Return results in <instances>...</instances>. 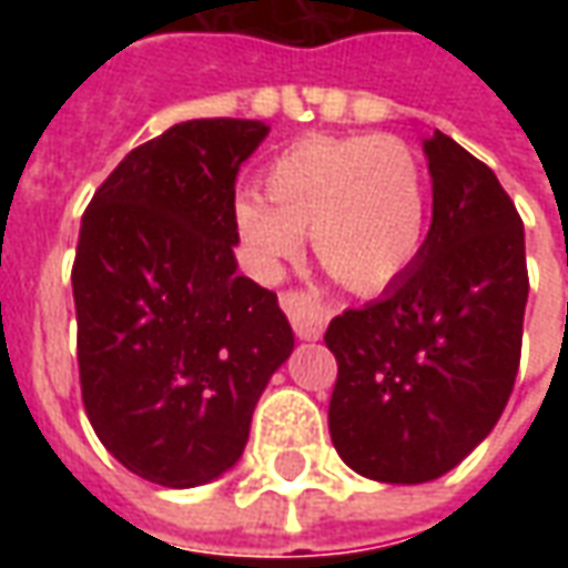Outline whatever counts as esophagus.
<instances>
[{
  "label": "esophagus",
  "mask_w": 568,
  "mask_h": 568,
  "mask_svg": "<svg viewBox=\"0 0 568 568\" xmlns=\"http://www.w3.org/2000/svg\"><path fill=\"white\" fill-rule=\"evenodd\" d=\"M283 310L301 341H320L328 322V310L322 307L316 297L304 292H285Z\"/></svg>",
  "instance_id": "1"
}]
</instances>
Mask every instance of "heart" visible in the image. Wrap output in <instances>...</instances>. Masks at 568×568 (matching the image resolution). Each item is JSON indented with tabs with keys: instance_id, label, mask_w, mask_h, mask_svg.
I'll use <instances>...</instances> for the list:
<instances>
[{
	"instance_id": "1",
	"label": "heart",
	"mask_w": 568,
	"mask_h": 568,
	"mask_svg": "<svg viewBox=\"0 0 568 568\" xmlns=\"http://www.w3.org/2000/svg\"><path fill=\"white\" fill-rule=\"evenodd\" d=\"M261 194L236 197L234 224L264 280L280 276L310 234L337 283L371 292L405 271L426 240V166L398 136H304L267 163Z\"/></svg>"
}]
</instances>
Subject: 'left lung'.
<instances>
[{"instance_id": "8db88e82", "label": "left lung", "mask_w": 568, "mask_h": 568, "mask_svg": "<svg viewBox=\"0 0 568 568\" xmlns=\"http://www.w3.org/2000/svg\"><path fill=\"white\" fill-rule=\"evenodd\" d=\"M432 224L377 301L334 316L332 444L356 475L426 484L463 463L514 389L529 297L524 222L496 173L435 130Z\"/></svg>"}]
</instances>
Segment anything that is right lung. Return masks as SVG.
Returning a JSON list of instances; mask_svg holds the SVG:
<instances>
[{
  "instance_id": "add662e5",
  "label": "right lung",
  "mask_w": 568,
  "mask_h": 568,
  "mask_svg": "<svg viewBox=\"0 0 568 568\" xmlns=\"http://www.w3.org/2000/svg\"><path fill=\"white\" fill-rule=\"evenodd\" d=\"M267 133L243 118L175 124L130 151L81 219L84 410L105 450L161 487L234 468L264 386L295 349L276 295L234 258L236 173Z\"/></svg>"
}]
</instances>
